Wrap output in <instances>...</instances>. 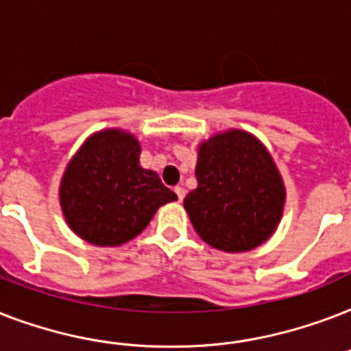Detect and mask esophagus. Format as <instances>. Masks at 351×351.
Wrapping results in <instances>:
<instances>
[{"label": "esophagus", "instance_id": "esophagus-1", "mask_svg": "<svg viewBox=\"0 0 351 351\" xmlns=\"http://www.w3.org/2000/svg\"><path fill=\"white\" fill-rule=\"evenodd\" d=\"M175 193H176V198H178V200L182 202V200H184V197H186V189H184L182 186H176Z\"/></svg>", "mask_w": 351, "mask_h": 351}]
</instances>
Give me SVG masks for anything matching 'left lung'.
<instances>
[{
	"mask_svg": "<svg viewBox=\"0 0 351 351\" xmlns=\"http://www.w3.org/2000/svg\"><path fill=\"white\" fill-rule=\"evenodd\" d=\"M198 186L184 208L198 237L228 253L250 251L275 231L284 208V184L275 162L244 131L215 134L198 149Z\"/></svg>",
	"mask_w": 351,
	"mask_h": 351,
	"instance_id": "obj_1",
	"label": "left lung"
}]
</instances>
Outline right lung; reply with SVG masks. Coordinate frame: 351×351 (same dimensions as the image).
Masks as SVG:
<instances>
[{"label":"right lung","mask_w":351,"mask_h":351,"mask_svg":"<svg viewBox=\"0 0 351 351\" xmlns=\"http://www.w3.org/2000/svg\"><path fill=\"white\" fill-rule=\"evenodd\" d=\"M176 200L154 171L140 165V145L118 129L96 132L74 154L60 186L71 230L95 245H120L142 233L160 206Z\"/></svg>","instance_id":"add662e5"}]
</instances>
